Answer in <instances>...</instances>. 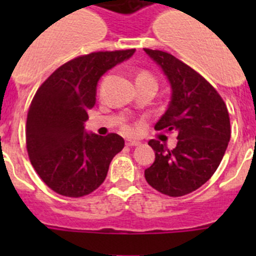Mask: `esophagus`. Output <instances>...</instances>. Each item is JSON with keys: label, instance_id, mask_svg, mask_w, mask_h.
<instances>
[{"label": "esophagus", "instance_id": "1", "mask_svg": "<svg viewBox=\"0 0 256 256\" xmlns=\"http://www.w3.org/2000/svg\"><path fill=\"white\" fill-rule=\"evenodd\" d=\"M126 144H128V146H138L140 142L136 140H126Z\"/></svg>", "mask_w": 256, "mask_h": 256}]
</instances>
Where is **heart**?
Segmentation results:
<instances>
[{"label": "heart", "mask_w": 256, "mask_h": 256, "mask_svg": "<svg viewBox=\"0 0 256 256\" xmlns=\"http://www.w3.org/2000/svg\"><path fill=\"white\" fill-rule=\"evenodd\" d=\"M136 85L138 84H152L154 85V86L157 88V82H156V79L154 78V76L152 74H150L146 70H142L140 72V73L136 76ZM122 130L125 131V132H131L132 131V128H131L130 125H128V124H125V125L122 126Z\"/></svg>", "instance_id": "obj_1"}]
</instances>
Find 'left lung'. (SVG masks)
Returning <instances> with one entry per match:
<instances>
[{
	"instance_id": "obj_1",
	"label": "left lung",
	"mask_w": 256,
	"mask_h": 256,
	"mask_svg": "<svg viewBox=\"0 0 256 256\" xmlns=\"http://www.w3.org/2000/svg\"><path fill=\"white\" fill-rule=\"evenodd\" d=\"M170 80L172 98L154 130L177 134V146L150 140L154 162L144 170L147 183L170 197H180L213 176L230 140L226 105L210 82L167 52L144 48Z\"/></svg>"
}]
</instances>
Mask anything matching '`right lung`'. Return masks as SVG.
I'll return each instance as SVG.
<instances>
[{"label": "right lung", "instance_id": "right-lung-1", "mask_svg": "<svg viewBox=\"0 0 256 256\" xmlns=\"http://www.w3.org/2000/svg\"><path fill=\"white\" fill-rule=\"evenodd\" d=\"M135 49L92 52L54 70L38 88L27 115L26 144L33 168L58 194H90L106 178L110 162L125 146L118 134L84 131L96 100L100 76L130 58Z\"/></svg>", "mask_w": 256, "mask_h": 256}]
</instances>
